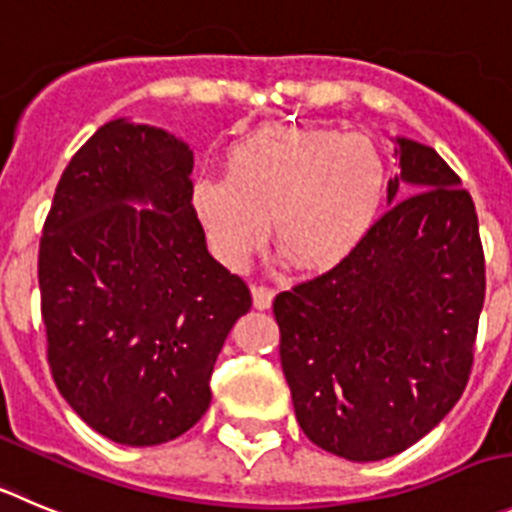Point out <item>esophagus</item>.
<instances>
[{
    "label": "esophagus",
    "instance_id": "obj_1",
    "mask_svg": "<svg viewBox=\"0 0 512 512\" xmlns=\"http://www.w3.org/2000/svg\"><path fill=\"white\" fill-rule=\"evenodd\" d=\"M272 298H275V293L270 288H265V285H252V303H255L257 310L270 308Z\"/></svg>",
    "mask_w": 512,
    "mask_h": 512
}]
</instances>
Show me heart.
<instances>
[{
    "mask_svg": "<svg viewBox=\"0 0 512 512\" xmlns=\"http://www.w3.org/2000/svg\"><path fill=\"white\" fill-rule=\"evenodd\" d=\"M386 161L366 136L265 126L229 148L227 174L191 186V209L229 270H245L267 237L300 272L348 260L379 217Z\"/></svg>",
    "mask_w": 512,
    "mask_h": 512,
    "instance_id": "obj_1",
    "label": "heart"
}]
</instances>
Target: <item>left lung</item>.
Masks as SVG:
<instances>
[{"instance_id": "1", "label": "left lung", "mask_w": 512, "mask_h": 512, "mask_svg": "<svg viewBox=\"0 0 512 512\" xmlns=\"http://www.w3.org/2000/svg\"><path fill=\"white\" fill-rule=\"evenodd\" d=\"M394 143L389 212L343 265L272 305L300 429L351 462L399 455L447 417L485 303L472 197L432 146Z\"/></svg>"}]
</instances>
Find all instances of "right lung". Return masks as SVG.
<instances>
[{
  "label": "right lung",
  "instance_id": "add662e5",
  "mask_svg": "<svg viewBox=\"0 0 512 512\" xmlns=\"http://www.w3.org/2000/svg\"><path fill=\"white\" fill-rule=\"evenodd\" d=\"M194 154L116 118L62 171L40 242L52 379L88 427L128 447L191 429L247 285L207 250L191 209Z\"/></svg>",
  "mask_w": 512,
  "mask_h": 512
}]
</instances>
